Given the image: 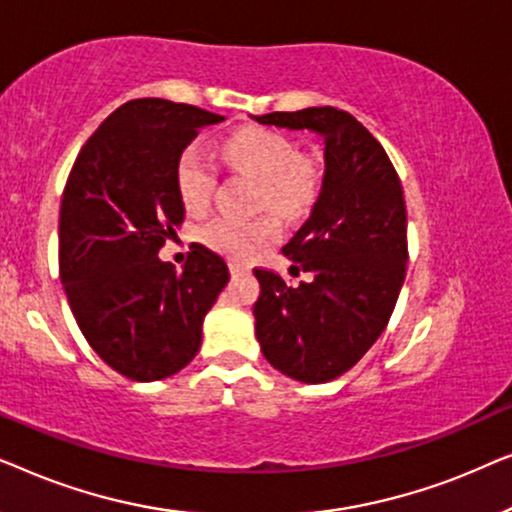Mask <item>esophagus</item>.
Instances as JSON below:
<instances>
[{
  "label": "esophagus",
  "mask_w": 512,
  "mask_h": 512,
  "mask_svg": "<svg viewBox=\"0 0 512 512\" xmlns=\"http://www.w3.org/2000/svg\"><path fill=\"white\" fill-rule=\"evenodd\" d=\"M228 268H230V272H233V275H242V272H247L249 268L244 263H240V261H230L228 263Z\"/></svg>",
  "instance_id": "esophagus-1"
}]
</instances>
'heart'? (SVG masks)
<instances>
[{"instance_id": "heart-1", "label": "heart", "mask_w": 512, "mask_h": 512, "mask_svg": "<svg viewBox=\"0 0 512 512\" xmlns=\"http://www.w3.org/2000/svg\"><path fill=\"white\" fill-rule=\"evenodd\" d=\"M221 156L235 174L256 181V209H275L286 219H298L310 212L319 198V158L298 151L296 142L282 132L268 128L237 130L223 139ZM174 184L188 212L200 214L212 205L219 170L205 151L186 146L174 167ZM277 214L263 212L247 221L219 216L200 230V240L233 261H249L282 235Z\"/></svg>"}]
</instances>
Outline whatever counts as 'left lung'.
<instances>
[{
	"label": "left lung",
	"mask_w": 512,
	"mask_h": 512,
	"mask_svg": "<svg viewBox=\"0 0 512 512\" xmlns=\"http://www.w3.org/2000/svg\"><path fill=\"white\" fill-rule=\"evenodd\" d=\"M258 123L314 130L326 144V174L305 226L284 247L291 284L275 270L254 268L261 296L256 338L277 370L300 382L347 373L387 328L408 265L403 186L382 144L335 107L272 111Z\"/></svg>",
	"instance_id": "8db88e82"
}]
</instances>
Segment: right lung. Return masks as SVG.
<instances>
[{
    "label": "right lung",
    "mask_w": 512,
    "mask_h": 512,
    "mask_svg": "<svg viewBox=\"0 0 512 512\" xmlns=\"http://www.w3.org/2000/svg\"><path fill=\"white\" fill-rule=\"evenodd\" d=\"M221 121L193 104L130 100L88 137L67 177L60 279L88 345L128 380H163L188 366L230 279L226 261L202 244L184 270L158 258L184 219L179 153Z\"/></svg>",
    "instance_id": "obj_1"
}]
</instances>
